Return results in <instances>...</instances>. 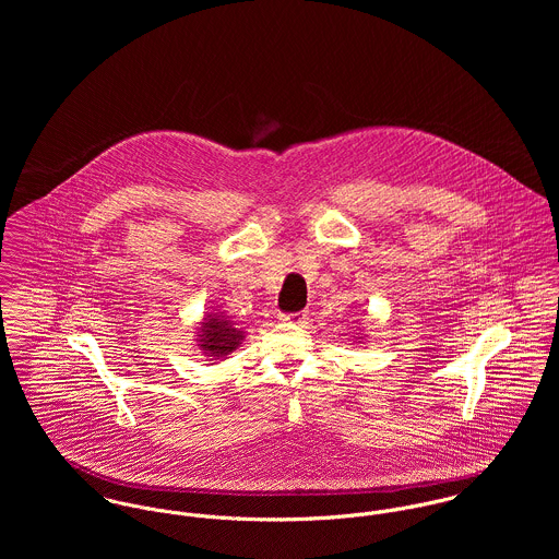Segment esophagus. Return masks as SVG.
I'll use <instances>...</instances> for the list:
<instances>
[{
  "label": "esophagus",
  "instance_id": "1",
  "mask_svg": "<svg viewBox=\"0 0 559 559\" xmlns=\"http://www.w3.org/2000/svg\"><path fill=\"white\" fill-rule=\"evenodd\" d=\"M304 319H306V314H304V312H295V314H280V320H284V322H301Z\"/></svg>",
  "mask_w": 559,
  "mask_h": 559
}]
</instances>
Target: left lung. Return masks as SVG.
<instances>
[{"label":"left lung","mask_w":559,"mask_h":559,"mask_svg":"<svg viewBox=\"0 0 559 559\" xmlns=\"http://www.w3.org/2000/svg\"><path fill=\"white\" fill-rule=\"evenodd\" d=\"M359 340H361V337H359Z\"/></svg>","instance_id":"left-lung-1"}]
</instances>
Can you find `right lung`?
Masks as SVG:
<instances>
[{"label":"right lung","instance_id":"1","mask_svg":"<svg viewBox=\"0 0 559 559\" xmlns=\"http://www.w3.org/2000/svg\"><path fill=\"white\" fill-rule=\"evenodd\" d=\"M245 333L224 312H209L198 326V346L206 357L226 359L239 348Z\"/></svg>","mask_w":559,"mask_h":559}]
</instances>
